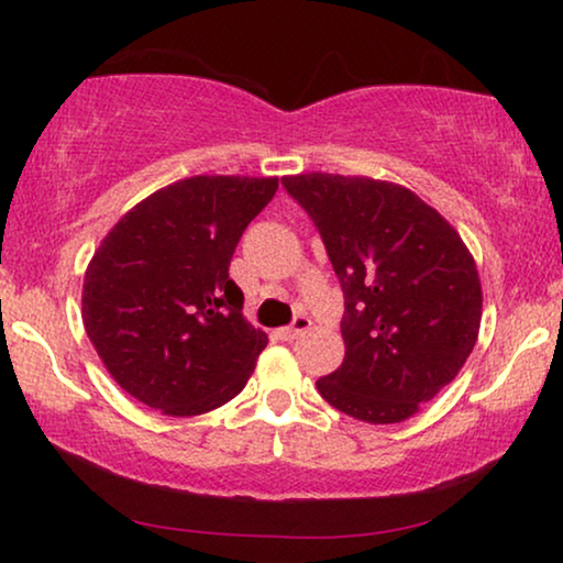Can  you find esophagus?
<instances>
[{"mask_svg":"<svg viewBox=\"0 0 563 563\" xmlns=\"http://www.w3.org/2000/svg\"><path fill=\"white\" fill-rule=\"evenodd\" d=\"M310 325H312V320L307 318V314H297V318H295V322H291V325H287V328H282V330H279V335L284 338V341H295V338H299L302 333H307V330H310Z\"/></svg>","mask_w":563,"mask_h":563,"instance_id":"34e87169","label":"esophagus"}]
</instances>
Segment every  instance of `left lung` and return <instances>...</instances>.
I'll return each mask as SVG.
<instances>
[{"instance_id": "left-lung-1", "label": "left lung", "mask_w": 563, "mask_h": 563, "mask_svg": "<svg viewBox=\"0 0 563 563\" xmlns=\"http://www.w3.org/2000/svg\"><path fill=\"white\" fill-rule=\"evenodd\" d=\"M341 282L345 358L318 379L351 418L402 422L456 379L482 322L472 253L415 191L368 176H284Z\"/></svg>"}]
</instances>
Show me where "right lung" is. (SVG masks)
Returning <instances> with one entry per match:
<instances>
[{
	"label": "right lung",
	"mask_w": 563,
	"mask_h": 563,
	"mask_svg": "<svg viewBox=\"0 0 563 563\" xmlns=\"http://www.w3.org/2000/svg\"><path fill=\"white\" fill-rule=\"evenodd\" d=\"M276 176H191L125 212L84 274L81 318L128 395L172 418L225 405L268 338L243 318L228 268Z\"/></svg>",
	"instance_id": "right-lung-1"
}]
</instances>
